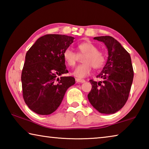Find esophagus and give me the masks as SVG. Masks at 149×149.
<instances>
[{"label":"esophagus","instance_id":"34e87169","mask_svg":"<svg viewBox=\"0 0 149 149\" xmlns=\"http://www.w3.org/2000/svg\"><path fill=\"white\" fill-rule=\"evenodd\" d=\"M75 81H76L77 83H84L85 81V79H79V78H76V79H75Z\"/></svg>","mask_w":149,"mask_h":149}]
</instances>
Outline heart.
I'll return each mask as SVG.
<instances>
[{"instance_id": "heart-1", "label": "heart", "mask_w": 149, "mask_h": 149, "mask_svg": "<svg viewBox=\"0 0 149 149\" xmlns=\"http://www.w3.org/2000/svg\"><path fill=\"white\" fill-rule=\"evenodd\" d=\"M78 54L74 50L66 49L63 54V58L66 64L70 67L76 65L79 56H84L82 58L84 64L76 68L74 71L75 77L83 78L86 77L91 72L93 67L95 69H99L102 67L104 63V56L102 52L97 50V47L91 41H85L77 45Z\"/></svg>"}]
</instances>
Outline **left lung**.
Segmentation results:
<instances>
[{"mask_svg": "<svg viewBox=\"0 0 149 149\" xmlns=\"http://www.w3.org/2000/svg\"><path fill=\"white\" fill-rule=\"evenodd\" d=\"M104 42L108 52L107 64L97 75L102 81L91 79L92 89L88 99L102 114H114L127 102L133 79V69L130 54L121 44L110 36L94 37Z\"/></svg>", "mask_w": 149, "mask_h": 149, "instance_id": "8db88e82", "label": "left lung"}]
</instances>
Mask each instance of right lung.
Listing matches in <instances>:
<instances>
[{
    "label": "right lung",
    "mask_w": 149,
    "mask_h": 149,
    "mask_svg": "<svg viewBox=\"0 0 149 149\" xmlns=\"http://www.w3.org/2000/svg\"><path fill=\"white\" fill-rule=\"evenodd\" d=\"M74 39L64 35H45L27 52L21 76L23 98L37 114L54 112L67 89L75 84L74 77L62 76L68 73L63 54Z\"/></svg>",
    "instance_id": "1"
}]
</instances>
